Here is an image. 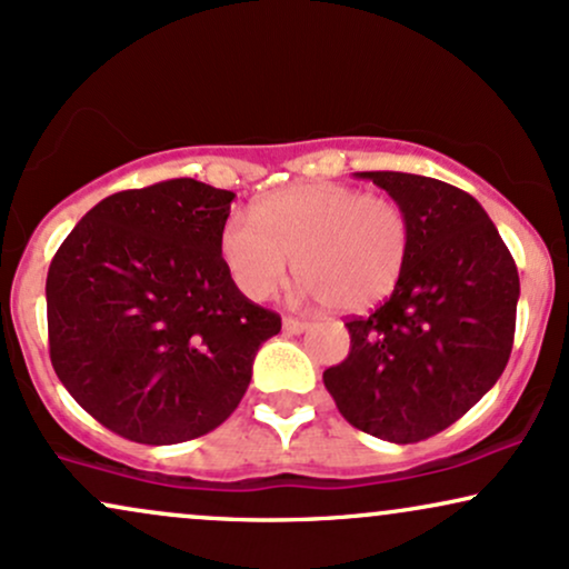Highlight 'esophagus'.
<instances>
[{"label": "esophagus", "instance_id": "1", "mask_svg": "<svg viewBox=\"0 0 569 569\" xmlns=\"http://www.w3.org/2000/svg\"><path fill=\"white\" fill-rule=\"evenodd\" d=\"M282 327H284V332H290V335H300V332H306V329H308V321H303V319H290V317H287V319L282 321Z\"/></svg>", "mask_w": 569, "mask_h": 569}]
</instances>
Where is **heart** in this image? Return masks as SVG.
<instances>
[{"label":"heart","instance_id":"1","mask_svg":"<svg viewBox=\"0 0 569 569\" xmlns=\"http://www.w3.org/2000/svg\"><path fill=\"white\" fill-rule=\"evenodd\" d=\"M411 244L406 210L385 194L338 181L287 187L229 216L221 258L250 300L279 292L296 261L308 298L338 313H361L388 300L401 282Z\"/></svg>","mask_w":569,"mask_h":569}]
</instances>
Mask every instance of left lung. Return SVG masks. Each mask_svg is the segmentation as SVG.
I'll use <instances>...</instances> for the list:
<instances>
[{
	"label": "left lung",
	"instance_id": "1",
	"mask_svg": "<svg viewBox=\"0 0 569 569\" xmlns=\"http://www.w3.org/2000/svg\"><path fill=\"white\" fill-rule=\"evenodd\" d=\"M406 210L411 244L392 296L350 319L348 359L325 371L342 417L390 443H417L493 388L515 342L520 277L496 223L446 181L361 171Z\"/></svg>",
	"mask_w": 569,
	"mask_h": 569
}]
</instances>
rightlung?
<instances>
[{
  "label": "right lung",
  "instance_id": "obj_1",
  "mask_svg": "<svg viewBox=\"0 0 569 569\" xmlns=\"http://www.w3.org/2000/svg\"><path fill=\"white\" fill-rule=\"evenodd\" d=\"M231 200L198 179L116 192L49 263V359L76 403L121 438L168 446L216 430L282 329L223 266Z\"/></svg>",
  "mask_w": 569,
  "mask_h": 569
}]
</instances>
